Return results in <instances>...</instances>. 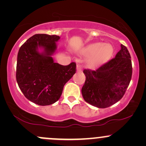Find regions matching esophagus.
<instances>
[{
  "instance_id": "obj_1",
  "label": "esophagus",
  "mask_w": 146,
  "mask_h": 146,
  "mask_svg": "<svg viewBox=\"0 0 146 146\" xmlns=\"http://www.w3.org/2000/svg\"><path fill=\"white\" fill-rule=\"evenodd\" d=\"M76 69H77V72H78V73H81V72H82V66H80V65H78V66H77Z\"/></svg>"
}]
</instances>
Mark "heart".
<instances>
[{
	"mask_svg": "<svg viewBox=\"0 0 146 146\" xmlns=\"http://www.w3.org/2000/svg\"><path fill=\"white\" fill-rule=\"evenodd\" d=\"M113 47L108 43L93 42L85 46L81 53L86 56V66L88 68H98L104 64L113 54Z\"/></svg>",
	"mask_w": 146,
	"mask_h": 146,
	"instance_id": "heart-1",
	"label": "heart"
}]
</instances>
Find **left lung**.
I'll return each instance as SVG.
<instances>
[{
    "mask_svg": "<svg viewBox=\"0 0 146 146\" xmlns=\"http://www.w3.org/2000/svg\"><path fill=\"white\" fill-rule=\"evenodd\" d=\"M127 48L121 44V49L115 58L96 71L84 70L86 76L82 88L84 100L100 108H105L122 98L132 77V62Z\"/></svg>",
    "mask_w": 146,
    "mask_h": 146,
    "instance_id": "1",
    "label": "left lung"
}]
</instances>
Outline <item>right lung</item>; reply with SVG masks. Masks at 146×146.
<instances>
[{"instance_id": "obj_1", "label": "right lung", "mask_w": 146, "mask_h": 146, "mask_svg": "<svg viewBox=\"0 0 146 146\" xmlns=\"http://www.w3.org/2000/svg\"><path fill=\"white\" fill-rule=\"evenodd\" d=\"M56 35L35 34L20 48L17 57L16 81L25 98L40 106L54 104L64 86L75 73L76 64L63 66L54 62Z\"/></svg>"}]
</instances>
